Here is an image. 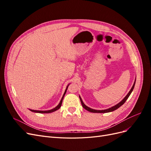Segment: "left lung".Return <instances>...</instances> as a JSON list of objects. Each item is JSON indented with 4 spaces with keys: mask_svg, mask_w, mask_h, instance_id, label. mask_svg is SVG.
Instances as JSON below:
<instances>
[{
    "mask_svg": "<svg viewBox=\"0 0 151 151\" xmlns=\"http://www.w3.org/2000/svg\"><path fill=\"white\" fill-rule=\"evenodd\" d=\"M135 81H136V80H135L133 86H132V88L130 90L129 93H128V94H127L126 96H125L124 98H123L119 103H118L117 104L115 105V106H112V107L109 108H108V109H103V110H97V109H94L91 108H89V107H88V106H87L86 105L83 103V100H82V98H81V96H79V98H80V100H81L82 106H83V107L85 109H86V110H88V111H90V112H91V113H109V112H111V111H115V110H116V109H117L118 108H120V107L122 106V105H123V104H124L125 102L126 101V100H127L128 98H129V96L130 95V94L132 93V91H133V89H134V88L135 84Z\"/></svg>",
    "mask_w": 151,
    "mask_h": 151,
    "instance_id": "8db88e82",
    "label": "left lung"
}]
</instances>
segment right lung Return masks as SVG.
<instances>
[{
  "instance_id": "obj_1",
  "label": "right lung",
  "mask_w": 151,
  "mask_h": 151,
  "mask_svg": "<svg viewBox=\"0 0 151 151\" xmlns=\"http://www.w3.org/2000/svg\"><path fill=\"white\" fill-rule=\"evenodd\" d=\"M69 84H68V86H67V88H66V89H65V91L64 94H63V96H62V99H61V100H60V103H59V104L57 105V106L55 108H53V109H50V110H47V111L35 110V109H29V110H30L31 111H33V112H35V113H52V112H53V111H55L58 110V109L61 107V105H62V103L63 99V98H64V96H65V93H66V91H67V88H68V85H69Z\"/></svg>"
}]
</instances>
